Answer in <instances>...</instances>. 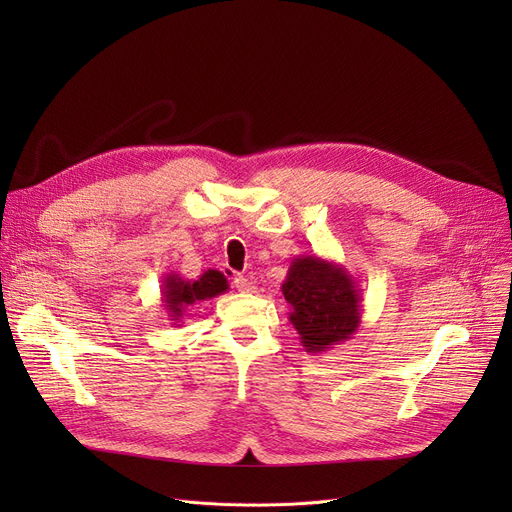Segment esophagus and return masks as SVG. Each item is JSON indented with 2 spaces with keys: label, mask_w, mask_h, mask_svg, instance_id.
<instances>
[{
  "label": "esophagus",
  "mask_w": 512,
  "mask_h": 512,
  "mask_svg": "<svg viewBox=\"0 0 512 512\" xmlns=\"http://www.w3.org/2000/svg\"><path fill=\"white\" fill-rule=\"evenodd\" d=\"M234 288L238 292H255V284L247 276H234Z\"/></svg>",
  "instance_id": "obj_1"
}]
</instances>
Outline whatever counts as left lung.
<instances>
[{"instance_id":"obj_1","label":"left lung","mask_w":512,"mask_h":512,"mask_svg":"<svg viewBox=\"0 0 512 512\" xmlns=\"http://www.w3.org/2000/svg\"><path fill=\"white\" fill-rule=\"evenodd\" d=\"M290 324L305 353L319 355L353 338L361 324V290L357 280L336 261L297 255L282 282Z\"/></svg>"}]
</instances>
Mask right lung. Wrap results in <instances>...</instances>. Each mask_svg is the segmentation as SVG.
<instances>
[{"label":"right lung","instance_id":"add662e5","mask_svg":"<svg viewBox=\"0 0 512 512\" xmlns=\"http://www.w3.org/2000/svg\"><path fill=\"white\" fill-rule=\"evenodd\" d=\"M228 290V280L218 270H207L197 280H186L178 274H166L161 284V303L168 313L172 326H180L191 307L209 301Z\"/></svg>","mask_w":512,"mask_h":512}]
</instances>
